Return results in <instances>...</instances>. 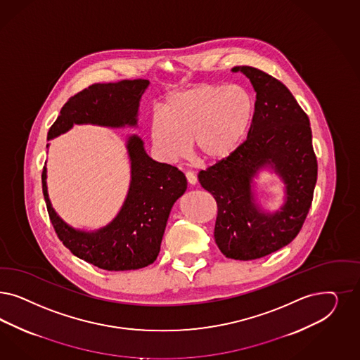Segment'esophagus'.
<instances>
[{"label": "esophagus", "instance_id": "1", "mask_svg": "<svg viewBox=\"0 0 360 360\" xmlns=\"http://www.w3.org/2000/svg\"><path fill=\"white\" fill-rule=\"evenodd\" d=\"M186 181L191 184V186H195L198 183V177L193 172H186Z\"/></svg>", "mask_w": 360, "mask_h": 360}]
</instances>
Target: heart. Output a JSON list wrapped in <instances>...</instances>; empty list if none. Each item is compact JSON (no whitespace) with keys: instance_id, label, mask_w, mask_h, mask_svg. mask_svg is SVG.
Wrapping results in <instances>:
<instances>
[{"instance_id":"b5f03b06","label":"heart","mask_w":360,"mask_h":360,"mask_svg":"<svg viewBox=\"0 0 360 360\" xmlns=\"http://www.w3.org/2000/svg\"><path fill=\"white\" fill-rule=\"evenodd\" d=\"M255 116L252 95L240 84H198L171 94L162 114L150 122L156 152L167 162L184 158L193 150L207 162L229 158L249 132Z\"/></svg>"}]
</instances>
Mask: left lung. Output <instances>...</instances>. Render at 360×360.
Listing matches in <instances>:
<instances>
[{"mask_svg": "<svg viewBox=\"0 0 360 360\" xmlns=\"http://www.w3.org/2000/svg\"><path fill=\"white\" fill-rule=\"evenodd\" d=\"M255 91L248 138L229 158L198 174L201 186L217 202L214 241L221 253L250 261L290 244L313 201L318 162L309 116L289 89L250 66H236ZM269 165L285 184V204L276 214L261 211L251 191L252 177Z\"/></svg>", "mask_w": 360, "mask_h": 360, "instance_id": "left-lung-1", "label": "left lung"}]
</instances>
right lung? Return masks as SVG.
Returning a JSON list of instances; mask_svg holds the SVG:
<instances>
[{
  "instance_id": "add662e5",
  "label": "right lung",
  "mask_w": 360,
  "mask_h": 360,
  "mask_svg": "<svg viewBox=\"0 0 360 360\" xmlns=\"http://www.w3.org/2000/svg\"><path fill=\"white\" fill-rule=\"evenodd\" d=\"M148 84L147 79H124L89 86L62 107L47 140L74 124L135 127L140 98ZM127 151L131 162L127 198L115 219L95 232L77 231L59 217L47 195L46 167L42 171L47 212L59 240L72 255L108 271L136 270L153 264L169 212L186 189L184 174L174 165L152 160L138 135L128 138Z\"/></svg>"
}]
</instances>
